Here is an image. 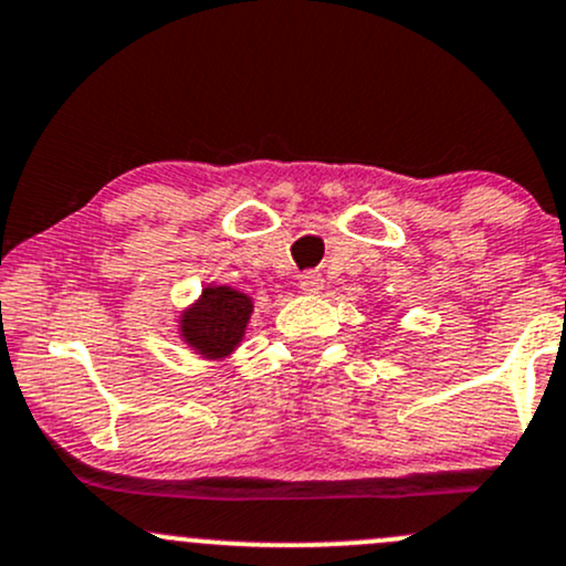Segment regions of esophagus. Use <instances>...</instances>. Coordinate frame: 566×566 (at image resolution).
Listing matches in <instances>:
<instances>
[{"label":"esophagus","instance_id":"34e87169","mask_svg":"<svg viewBox=\"0 0 566 566\" xmlns=\"http://www.w3.org/2000/svg\"><path fill=\"white\" fill-rule=\"evenodd\" d=\"M323 284H325L323 273H317V271H306L301 276V287L306 290V293H319V290H323Z\"/></svg>","mask_w":566,"mask_h":566}]
</instances>
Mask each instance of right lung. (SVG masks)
Segmentation results:
<instances>
[{
    "instance_id": "right-lung-1",
    "label": "right lung",
    "mask_w": 566,
    "mask_h": 566,
    "mask_svg": "<svg viewBox=\"0 0 566 566\" xmlns=\"http://www.w3.org/2000/svg\"><path fill=\"white\" fill-rule=\"evenodd\" d=\"M252 298L233 287H206L203 298L181 317L184 342L206 358H224L247 331Z\"/></svg>"
}]
</instances>
